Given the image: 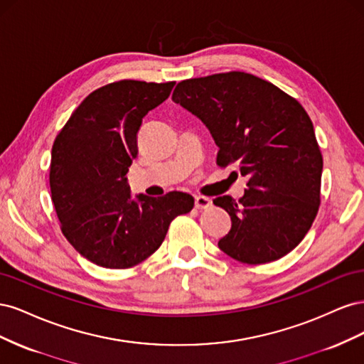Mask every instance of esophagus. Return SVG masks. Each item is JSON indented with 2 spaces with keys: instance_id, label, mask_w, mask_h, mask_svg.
Segmentation results:
<instances>
[{
  "instance_id": "obj_1",
  "label": "esophagus",
  "mask_w": 364,
  "mask_h": 364,
  "mask_svg": "<svg viewBox=\"0 0 364 364\" xmlns=\"http://www.w3.org/2000/svg\"><path fill=\"white\" fill-rule=\"evenodd\" d=\"M194 203H196L197 209H208V208H211V205H213V202L209 200L208 197H203V196H197Z\"/></svg>"
}]
</instances>
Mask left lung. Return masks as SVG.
<instances>
[{"instance_id": "1", "label": "left lung", "mask_w": 364, "mask_h": 364, "mask_svg": "<svg viewBox=\"0 0 364 364\" xmlns=\"http://www.w3.org/2000/svg\"><path fill=\"white\" fill-rule=\"evenodd\" d=\"M171 100L206 124L218 146V167H235L247 178L241 199L213 200L232 222L218 247L245 264L287 255L321 206L323 158L302 105L241 71L182 80Z\"/></svg>"}]
</instances>
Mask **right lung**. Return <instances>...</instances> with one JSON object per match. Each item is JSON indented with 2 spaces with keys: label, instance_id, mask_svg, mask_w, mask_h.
I'll list each match as a JSON object with an SVG mask.
<instances>
[{
  "label": "right lung",
  "instance_id": "right-lung-1",
  "mask_svg": "<svg viewBox=\"0 0 364 364\" xmlns=\"http://www.w3.org/2000/svg\"><path fill=\"white\" fill-rule=\"evenodd\" d=\"M176 82L119 80L98 87L54 139L51 200L62 234L82 257L105 269H130L155 253L173 220L194 199L170 191L130 199L126 174L138 156V132Z\"/></svg>",
  "mask_w": 364,
  "mask_h": 364
}]
</instances>
